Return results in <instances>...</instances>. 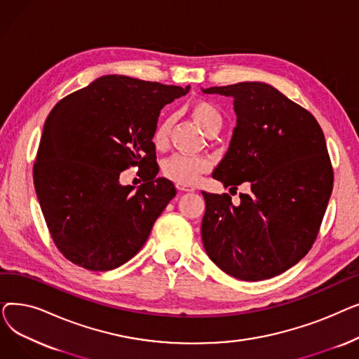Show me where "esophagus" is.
I'll use <instances>...</instances> for the list:
<instances>
[{
    "label": "esophagus",
    "mask_w": 359,
    "mask_h": 359,
    "mask_svg": "<svg viewBox=\"0 0 359 359\" xmlns=\"http://www.w3.org/2000/svg\"><path fill=\"white\" fill-rule=\"evenodd\" d=\"M177 189L180 192H195V187L194 186H186V184H176Z\"/></svg>",
    "instance_id": "esophagus-1"
}]
</instances>
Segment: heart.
Wrapping results in <instances>:
<instances>
[{
	"label": "heart",
	"instance_id": "heart-1",
	"mask_svg": "<svg viewBox=\"0 0 359 359\" xmlns=\"http://www.w3.org/2000/svg\"><path fill=\"white\" fill-rule=\"evenodd\" d=\"M189 115L195 123L205 132L208 137L217 135L222 126V115L219 109L206 99H196L189 104ZM172 119H163L153 132V144L157 148H164L168 142L170 129H172ZM211 170V161L206 157H192L176 154L167 158L161 172L165 179L172 180L177 184L191 186L198 182V179L208 173Z\"/></svg>",
	"mask_w": 359,
	"mask_h": 359
}]
</instances>
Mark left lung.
<instances>
[{
  "instance_id": "1",
  "label": "left lung",
  "mask_w": 359,
  "mask_h": 359,
  "mask_svg": "<svg viewBox=\"0 0 359 359\" xmlns=\"http://www.w3.org/2000/svg\"><path fill=\"white\" fill-rule=\"evenodd\" d=\"M234 99L237 126L212 175L225 187L250 183L234 205L229 194L202 191L203 248L241 280H263L303 259L318 236L333 189L323 130L311 113L265 83L203 90Z\"/></svg>"
}]
</instances>
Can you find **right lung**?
<instances>
[{"label": "right lung", "mask_w": 359, "mask_h": 359, "mask_svg": "<svg viewBox=\"0 0 359 359\" xmlns=\"http://www.w3.org/2000/svg\"><path fill=\"white\" fill-rule=\"evenodd\" d=\"M187 91L189 86L104 75L50 110L33 182L52 241L74 265L116 269L145 244L176 195L172 182L156 177L153 132L160 110ZM130 166L143 170L137 191L118 184Z\"/></svg>", "instance_id": "add662e5"}]
</instances>
